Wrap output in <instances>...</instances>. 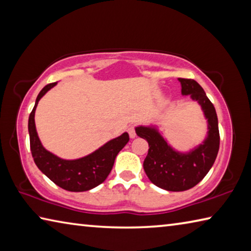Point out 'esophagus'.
<instances>
[{
    "mask_svg": "<svg viewBox=\"0 0 251 251\" xmlns=\"http://www.w3.org/2000/svg\"><path fill=\"white\" fill-rule=\"evenodd\" d=\"M127 131H128L130 138H135L136 137V131H135V126L134 125L129 126L128 129H127Z\"/></svg>",
    "mask_w": 251,
    "mask_h": 251,
    "instance_id": "1",
    "label": "esophagus"
}]
</instances>
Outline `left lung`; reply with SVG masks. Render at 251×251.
I'll return each instance as SVG.
<instances>
[{
    "instance_id": "obj_1",
    "label": "left lung",
    "mask_w": 251,
    "mask_h": 251,
    "mask_svg": "<svg viewBox=\"0 0 251 251\" xmlns=\"http://www.w3.org/2000/svg\"><path fill=\"white\" fill-rule=\"evenodd\" d=\"M178 79L181 84V94L190 95L197 100L208 120L205 142L182 154L174 151L156 128L136 127V134L146 139L150 146L144 160V171L152 184L168 192H184L196 186L214 165L220 142L217 114L202 87L192 78Z\"/></svg>"
}]
</instances>
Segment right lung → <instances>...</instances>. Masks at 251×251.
<instances>
[{
    "label": "right lung",
    "instance_id": "obj_1",
    "mask_svg": "<svg viewBox=\"0 0 251 251\" xmlns=\"http://www.w3.org/2000/svg\"><path fill=\"white\" fill-rule=\"evenodd\" d=\"M55 85L56 82L48 84L40 92L34 108L29 114L28 134L33 159L40 171L61 188L69 192H86L99 186L107 178L117 154L128 143L129 136L124 133L120 137L106 143L92 154L74 160L62 159L46 151L37 136L34 115L39 100Z\"/></svg>",
    "mask_w": 251,
    "mask_h": 251
}]
</instances>
